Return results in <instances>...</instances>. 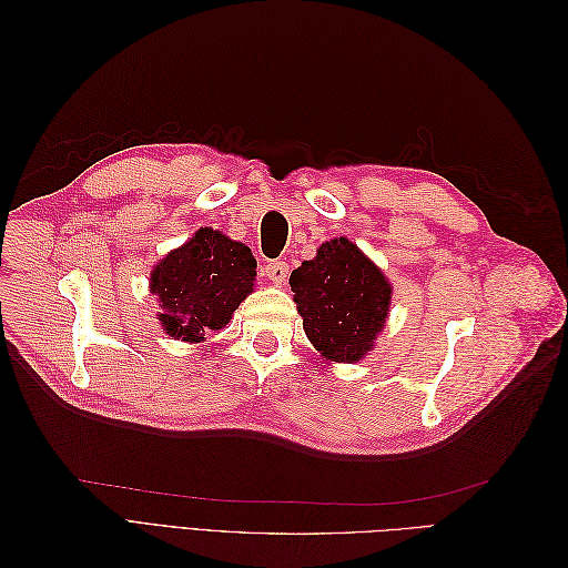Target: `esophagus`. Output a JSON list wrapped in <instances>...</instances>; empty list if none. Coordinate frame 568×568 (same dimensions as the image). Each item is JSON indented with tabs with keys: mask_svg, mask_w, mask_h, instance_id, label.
Segmentation results:
<instances>
[{
	"mask_svg": "<svg viewBox=\"0 0 568 568\" xmlns=\"http://www.w3.org/2000/svg\"><path fill=\"white\" fill-rule=\"evenodd\" d=\"M263 270L274 284H284L288 277V263H284V261H270Z\"/></svg>",
	"mask_w": 568,
	"mask_h": 568,
	"instance_id": "obj_1",
	"label": "esophagus"
}]
</instances>
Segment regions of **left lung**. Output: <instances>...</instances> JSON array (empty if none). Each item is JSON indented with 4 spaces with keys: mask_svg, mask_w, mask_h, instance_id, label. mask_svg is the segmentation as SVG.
<instances>
[{
    "mask_svg": "<svg viewBox=\"0 0 568 568\" xmlns=\"http://www.w3.org/2000/svg\"><path fill=\"white\" fill-rule=\"evenodd\" d=\"M305 336L332 363H357L384 329L390 284L346 236L317 248L288 277Z\"/></svg>",
    "mask_w": 568,
    "mask_h": 568,
    "instance_id": "8db88e82",
    "label": "left lung"
}]
</instances>
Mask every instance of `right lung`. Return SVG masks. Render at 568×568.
<instances>
[{"label": "right lung", "instance_id": "obj_1", "mask_svg": "<svg viewBox=\"0 0 568 568\" xmlns=\"http://www.w3.org/2000/svg\"><path fill=\"white\" fill-rule=\"evenodd\" d=\"M255 267L246 244L201 227L151 272V294L159 296L163 332L201 343L209 332L222 329L253 291Z\"/></svg>", "mask_w": 568, "mask_h": 568}]
</instances>
